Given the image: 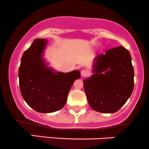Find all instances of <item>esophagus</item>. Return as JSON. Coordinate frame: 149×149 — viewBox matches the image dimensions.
Segmentation results:
<instances>
[{"instance_id": "esophagus-1", "label": "esophagus", "mask_w": 149, "mask_h": 149, "mask_svg": "<svg viewBox=\"0 0 149 149\" xmlns=\"http://www.w3.org/2000/svg\"><path fill=\"white\" fill-rule=\"evenodd\" d=\"M87 74H88V72H87V70H82V71H81V75H82V77H86L87 76Z\"/></svg>"}]
</instances>
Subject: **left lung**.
Returning a JSON list of instances; mask_svg holds the SVG:
<instances>
[{"instance_id": "obj_1", "label": "left lung", "mask_w": 149, "mask_h": 149, "mask_svg": "<svg viewBox=\"0 0 149 149\" xmlns=\"http://www.w3.org/2000/svg\"><path fill=\"white\" fill-rule=\"evenodd\" d=\"M93 64L94 74L83 80L87 101L95 111L116 113L133 93L134 70L130 52L122 46L110 49L97 55Z\"/></svg>"}]
</instances>
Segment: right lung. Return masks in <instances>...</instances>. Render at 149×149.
I'll return each mask as SVG.
<instances>
[{"label": "right lung", "instance_id": "obj_1", "mask_svg": "<svg viewBox=\"0 0 149 149\" xmlns=\"http://www.w3.org/2000/svg\"><path fill=\"white\" fill-rule=\"evenodd\" d=\"M47 41L36 39L24 52L18 69L21 95L36 112L49 113L64 106L67 95L80 72L74 70L63 73L47 67L43 54Z\"/></svg>", "mask_w": 149, "mask_h": 149}]
</instances>
